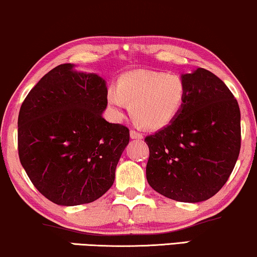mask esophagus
Masks as SVG:
<instances>
[{"instance_id": "esophagus-1", "label": "esophagus", "mask_w": 257, "mask_h": 257, "mask_svg": "<svg viewBox=\"0 0 257 257\" xmlns=\"http://www.w3.org/2000/svg\"><path fill=\"white\" fill-rule=\"evenodd\" d=\"M130 137L133 140H142L143 135L139 132H135V130H130Z\"/></svg>"}]
</instances>
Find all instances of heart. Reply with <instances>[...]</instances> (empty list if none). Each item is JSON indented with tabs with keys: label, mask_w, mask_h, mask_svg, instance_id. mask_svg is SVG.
<instances>
[{
	"label": "heart",
	"mask_w": 257,
	"mask_h": 257,
	"mask_svg": "<svg viewBox=\"0 0 257 257\" xmlns=\"http://www.w3.org/2000/svg\"><path fill=\"white\" fill-rule=\"evenodd\" d=\"M187 89L178 74L164 72H128L107 92L108 107L115 118L123 116L125 104L143 128L160 130L176 120L186 102Z\"/></svg>",
	"instance_id": "1"
}]
</instances>
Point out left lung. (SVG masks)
I'll return each instance as SVG.
<instances>
[{
	"label": "left lung",
	"instance_id": "obj_1",
	"mask_svg": "<svg viewBox=\"0 0 257 257\" xmlns=\"http://www.w3.org/2000/svg\"><path fill=\"white\" fill-rule=\"evenodd\" d=\"M186 102L168 127L147 136V180L162 196L200 202L229 178L241 147L240 108L225 82L205 68L182 74Z\"/></svg>",
	"mask_w": 257,
	"mask_h": 257
}]
</instances>
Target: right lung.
Listing matches in <instances>:
<instances>
[{
    "instance_id": "1",
    "label": "right lung",
    "mask_w": 257,
    "mask_h": 257,
    "mask_svg": "<svg viewBox=\"0 0 257 257\" xmlns=\"http://www.w3.org/2000/svg\"><path fill=\"white\" fill-rule=\"evenodd\" d=\"M106 80L61 64L31 89L19 114L21 164L60 206L88 204L110 189L129 129L102 117Z\"/></svg>"
}]
</instances>
